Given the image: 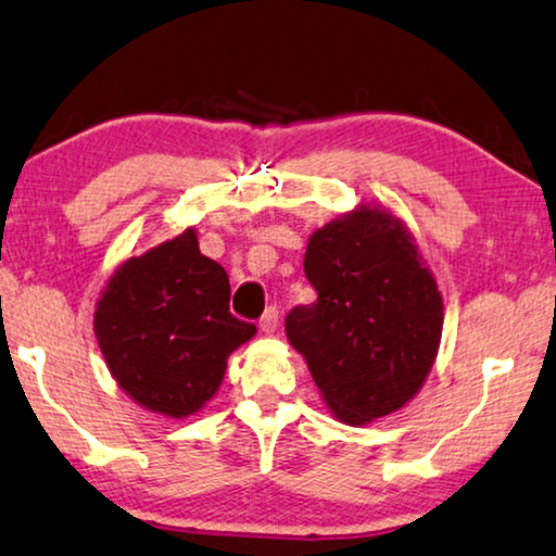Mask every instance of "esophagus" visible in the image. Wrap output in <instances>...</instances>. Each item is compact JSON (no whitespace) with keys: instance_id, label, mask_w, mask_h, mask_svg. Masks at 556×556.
Listing matches in <instances>:
<instances>
[{"instance_id":"esophagus-1","label":"esophagus","mask_w":556,"mask_h":556,"mask_svg":"<svg viewBox=\"0 0 556 556\" xmlns=\"http://www.w3.org/2000/svg\"><path fill=\"white\" fill-rule=\"evenodd\" d=\"M261 329L265 334H273L278 329V306H268L261 316Z\"/></svg>"}]
</instances>
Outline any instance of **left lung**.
Returning a JSON list of instances; mask_svg holds the SVG:
<instances>
[{
	"label": "left lung",
	"instance_id": "left-lung-1",
	"mask_svg": "<svg viewBox=\"0 0 556 556\" xmlns=\"http://www.w3.org/2000/svg\"><path fill=\"white\" fill-rule=\"evenodd\" d=\"M304 273L316 301L293 306L286 334L327 406L365 424L410 401L442 340V295L395 216L357 208L316 229Z\"/></svg>",
	"mask_w": 556,
	"mask_h": 556
}]
</instances>
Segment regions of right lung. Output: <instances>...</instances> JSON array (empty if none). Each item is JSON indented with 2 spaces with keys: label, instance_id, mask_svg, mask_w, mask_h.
<instances>
[{
  "label": "right lung",
  "instance_id": "obj_1",
  "mask_svg": "<svg viewBox=\"0 0 556 556\" xmlns=\"http://www.w3.org/2000/svg\"><path fill=\"white\" fill-rule=\"evenodd\" d=\"M93 331L119 388L150 410L184 419L212 399L229 352L255 324L229 312V278L186 229L114 273Z\"/></svg>",
  "mask_w": 556,
  "mask_h": 556
}]
</instances>
